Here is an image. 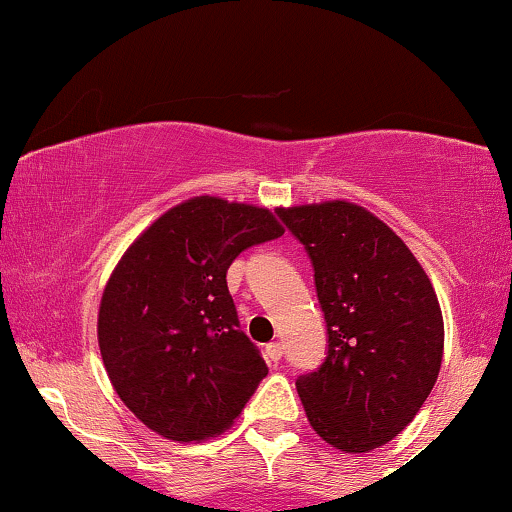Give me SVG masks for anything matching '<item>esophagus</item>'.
<instances>
[{"mask_svg":"<svg viewBox=\"0 0 512 512\" xmlns=\"http://www.w3.org/2000/svg\"><path fill=\"white\" fill-rule=\"evenodd\" d=\"M282 354H284V347H282V342H270L268 347H265V359H268L270 363H277L279 359H282Z\"/></svg>","mask_w":512,"mask_h":512,"instance_id":"34e87169","label":"esophagus"}]
</instances>
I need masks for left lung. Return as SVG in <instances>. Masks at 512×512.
Wrapping results in <instances>:
<instances>
[{
	"label": "left lung",
	"mask_w": 512,
	"mask_h": 512,
	"mask_svg": "<svg viewBox=\"0 0 512 512\" xmlns=\"http://www.w3.org/2000/svg\"><path fill=\"white\" fill-rule=\"evenodd\" d=\"M277 214L312 258L328 331L326 361L296 382L307 422L335 450H375L415 419L438 380L436 291L408 244L356 202Z\"/></svg>",
	"instance_id": "left-lung-1"
}]
</instances>
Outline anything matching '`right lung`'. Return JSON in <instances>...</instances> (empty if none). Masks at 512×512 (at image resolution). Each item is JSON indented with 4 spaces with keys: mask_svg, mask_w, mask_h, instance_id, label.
Segmentation results:
<instances>
[{
    "mask_svg": "<svg viewBox=\"0 0 512 512\" xmlns=\"http://www.w3.org/2000/svg\"><path fill=\"white\" fill-rule=\"evenodd\" d=\"M284 235L265 207L179 202L125 249L102 291L97 342L111 387L158 436H219L268 375L228 293L230 263Z\"/></svg>",
    "mask_w": 512,
    "mask_h": 512,
    "instance_id": "right-lung-1",
    "label": "right lung"
}]
</instances>
